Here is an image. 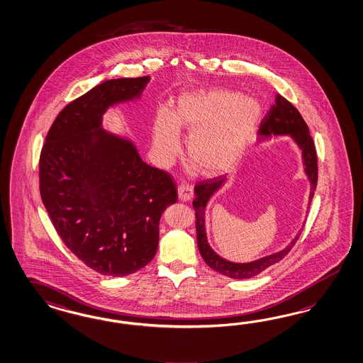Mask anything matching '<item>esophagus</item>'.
<instances>
[{"label":"esophagus","instance_id":"34e87169","mask_svg":"<svg viewBox=\"0 0 363 363\" xmlns=\"http://www.w3.org/2000/svg\"><path fill=\"white\" fill-rule=\"evenodd\" d=\"M177 194H179V199L182 200H191L194 197V186L188 183H182L180 186H177Z\"/></svg>","mask_w":363,"mask_h":363}]
</instances>
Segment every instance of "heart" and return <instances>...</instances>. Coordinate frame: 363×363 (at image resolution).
Wrapping results in <instances>:
<instances>
[{
	"label": "heart",
	"instance_id": "1",
	"mask_svg": "<svg viewBox=\"0 0 363 363\" xmlns=\"http://www.w3.org/2000/svg\"><path fill=\"white\" fill-rule=\"evenodd\" d=\"M262 115L256 98L216 87L184 94L177 101L175 114L160 107L155 114L154 135L157 151L174 157L180 150V133L186 130L188 157L204 175H216L236 166Z\"/></svg>",
	"mask_w": 363,
	"mask_h": 363
}]
</instances>
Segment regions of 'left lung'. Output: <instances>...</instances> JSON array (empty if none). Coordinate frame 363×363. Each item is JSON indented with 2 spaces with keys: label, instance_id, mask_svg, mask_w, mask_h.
I'll return each mask as SVG.
<instances>
[{
  "label": "left lung",
  "instance_id": "1",
  "mask_svg": "<svg viewBox=\"0 0 363 363\" xmlns=\"http://www.w3.org/2000/svg\"><path fill=\"white\" fill-rule=\"evenodd\" d=\"M273 135H290L297 142V145H300L302 156H303L305 172L308 174V177L311 180V199L314 196V191L317 188V180H318V164H317L318 160H317L315 145L313 142V138L309 134V127L305 123L298 110L290 104L288 99L281 96L280 94L276 96V104L270 107L268 114L264 116V119L259 123V139H267ZM224 180L225 177L220 175V177L199 182L195 186V199L192 201V206L195 208V218H196L197 247L201 257L207 262L209 268L230 279H236V280L250 279L284 259L294 247L301 233L298 236H296V238L284 250L253 262L236 264L220 257L218 253H215L208 245L206 227H204V209L209 197L218 191Z\"/></svg>",
  "mask_w": 363,
  "mask_h": 363
}]
</instances>
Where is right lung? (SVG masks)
<instances>
[{
    "mask_svg": "<svg viewBox=\"0 0 363 363\" xmlns=\"http://www.w3.org/2000/svg\"><path fill=\"white\" fill-rule=\"evenodd\" d=\"M150 77L101 83L67 104L40 155V194L63 244L99 274L122 277L155 257L159 221L177 184L131 142L101 128L106 108L138 96Z\"/></svg>",
    "mask_w": 363,
    "mask_h": 363,
    "instance_id": "right-lung-1",
    "label": "right lung"
}]
</instances>
